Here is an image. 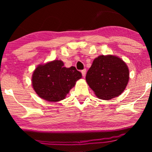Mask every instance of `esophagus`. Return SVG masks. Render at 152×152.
Listing matches in <instances>:
<instances>
[{
	"mask_svg": "<svg viewBox=\"0 0 152 152\" xmlns=\"http://www.w3.org/2000/svg\"><path fill=\"white\" fill-rule=\"evenodd\" d=\"M82 73L83 77H85V75H86V69L82 70Z\"/></svg>",
	"mask_w": 152,
	"mask_h": 152,
	"instance_id": "obj_1",
	"label": "esophagus"
}]
</instances>
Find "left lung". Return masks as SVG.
<instances>
[{"label":"left lung","mask_w":152,"mask_h":152,"mask_svg":"<svg viewBox=\"0 0 152 152\" xmlns=\"http://www.w3.org/2000/svg\"><path fill=\"white\" fill-rule=\"evenodd\" d=\"M129 75L127 66L120 58L101 55L94 59L87 72L86 80L99 98L108 100L123 92Z\"/></svg>","instance_id":"8db88e82"}]
</instances>
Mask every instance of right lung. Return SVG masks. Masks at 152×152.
<instances>
[{"mask_svg":"<svg viewBox=\"0 0 152 152\" xmlns=\"http://www.w3.org/2000/svg\"><path fill=\"white\" fill-rule=\"evenodd\" d=\"M60 60L37 67L32 75V86L41 98L48 102H58L65 98L82 73L75 67H64Z\"/></svg>","mask_w":152,"mask_h":152,"instance_id":"add662e5","label":"right lung"}]
</instances>
